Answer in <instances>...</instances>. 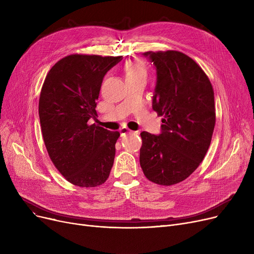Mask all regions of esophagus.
I'll return each mask as SVG.
<instances>
[{"label": "esophagus", "mask_w": 254, "mask_h": 254, "mask_svg": "<svg viewBox=\"0 0 254 254\" xmlns=\"http://www.w3.org/2000/svg\"><path fill=\"white\" fill-rule=\"evenodd\" d=\"M119 131H120V134L122 135H126V134H130V132H132V130H130L128 127H123L122 128L119 129Z\"/></svg>", "instance_id": "34e87169"}]
</instances>
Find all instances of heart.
<instances>
[{
    "instance_id": "obj_1",
    "label": "heart",
    "mask_w": 254,
    "mask_h": 254,
    "mask_svg": "<svg viewBox=\"0 0 254 254\" xmlns=\"http://www.w3.org/2000/svg\"><path fill=\"white\" fill-rule=\"evenodd\" d=\"M126 80L136 79V78H145L147 77V71L145 65L140 61H131L125 65Z\"/></svg>"
}]
</instances>
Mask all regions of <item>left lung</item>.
Segmentation results:
<instances>
[{
  "label": "left lung",
  "mask_w": 254,
  "mask_h": 254,
  "mask_svg": "<svg viewBox=\"0 0 254 254\" xmlns=\"http://www.w3.org/2000/svg\"><path fill=\"white\" fill-rule=\"evenodd\" d=\"M156 83L152 109L164 116L161 134L142 131L140 165L148 180L173 185L204 159L215 127L214 91L205 72L179 51H147Z\"/></svg>",
  "instance_id": "obj_1"
}]
</instances>
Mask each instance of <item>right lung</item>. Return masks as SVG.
Returning <instances> with one entry per match:
<instances>
[{
  "instance_id": "add662e5",
  "label": "right lung",
  "mask_w": 254,
  "mask_h": 254,
  "mask_svg": "<svg viewBox=\"0 0 254 254\" xmlns=\"http://www.w3.org/2000/svg\"><path fill=\"white\" fill-rule=\"evenodd\" d=\"M123 57L71 55L48 72L39 100L47 152L61 174L80 188H96L109 177L119 131L95 124L103 79Z\"/></svg>"
}]
</instances>
